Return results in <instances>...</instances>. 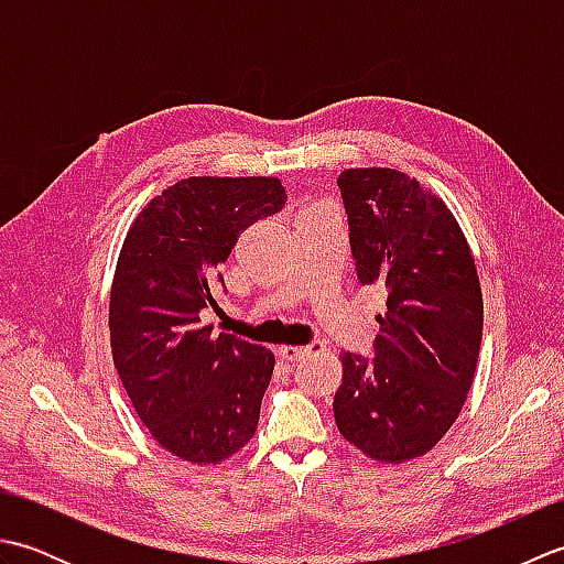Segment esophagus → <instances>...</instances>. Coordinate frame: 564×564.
Wrapping results in <instances>:
<instances>
[{
	"label": "esophagus",
	"mask_w": 564,
	"mask_h": 564,
	"mask_svg": "<svg viewBox=\"0 0 564 564\" xmlns=\"http://www.w3.org/2000/svg\"><path fill=\"white\" fill-rule=\"evenodd\" d=\"M317 351H322V344H307V346H291V344H285V346H279V356L283 358V361H289V364L303 361V358L313 356V354H317Z\"/></svg>",
	"instance_id": "1"
}]
</instances>
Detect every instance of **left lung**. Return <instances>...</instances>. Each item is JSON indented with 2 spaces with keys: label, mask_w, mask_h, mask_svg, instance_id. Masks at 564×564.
<instances>
[{
  "label": "left lung",
  "mask_w": 564,
  "mask_h": 564,
  "mask_svg": "<svg viewBox=\"0 0 564 564\" xmlns=\"http://www.w3.org/2000/svg\"><path fill=\"white\" fill-rule=\"evenodd\" d=\"M358 281L388 291L376 358L341 354L339 434L378 463L429 453L458 419L482 341L470 245L443 198L410 174L356 166L337 178Z\"/></svg>",
  "instance_id": "1"
}]
</instances>
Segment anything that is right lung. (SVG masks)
<instances>
[{"label": "right lung", "mask_w": 564, "mask_h": 564, "mask_svg": "<svg viewBox=\"0 0 564 564\" xmlns=\"http://www.w3.org/2000/svg\"><path fill=\"white\" fill-rule=\"evenodd\" d=\"M275 176H188L142 208L118 254L109 329L140 422L176 458L215 465L257 434L273 373L263 346L213 334V279L245 227L279 213Z\"/></svg>", "instance_id": "add662e5"}]
</instances>
